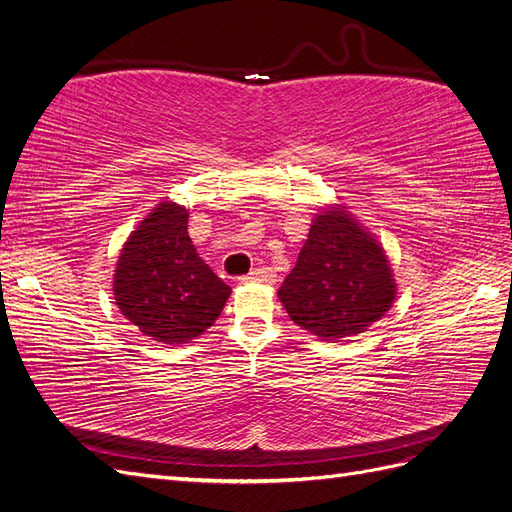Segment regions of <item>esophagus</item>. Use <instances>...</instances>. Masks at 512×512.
Wrapping results in <instances>:
<instances>
[{
    "mask_svg": "<svg viewBox=\"0 0 512 512\" xmlns=\"http://www.w3.org/2000/svg\"><path fill=\"white\" fill-rule=\"evenodd\" d=\"M252 282H260V284H273L275 282V273L271 269H254L247 275L239 277V284H252Z\"/></svg>",
    "mask_w": 512,
    "mask_h": 512,
    "instance_id": "obj_1",
    "label": "esophagus"
}]
</instances>
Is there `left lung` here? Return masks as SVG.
<instances>
[{"label": "left lung", "instance_id": "left-lung-1", "mask_svg": "<svg viewBox=\"0 0 512 512\" xmlns=\"http://www.w3.org/2000/svg\"><path fill=\"white\" fill-rule=\"evenodd\" d=\"M294 324L322 342L367 331L395 303L389 258L344 205L318 209L297 265L277 290Z\"/></svg>", "mask_w": 512, "mask_h": 512}]
</instances>
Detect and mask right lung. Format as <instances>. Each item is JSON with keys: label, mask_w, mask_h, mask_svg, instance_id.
<instances>
[{"label": "right lung", "mask_w": 512, "mask_h": 512, "mask_svg": "<svg viewBox=\"0 0 512 512\" xmlns=\"http://www.w3.org/2000/svg\"><path fill=\"white\" fill-rule=\"evenodd\" d=\"M190 209L162 200L123 243L113 275L119 312L160 344H190L218 320L230 288L198 256Z\"/></svg>", "instance_id": "right-lung-1"}]
</instances>
